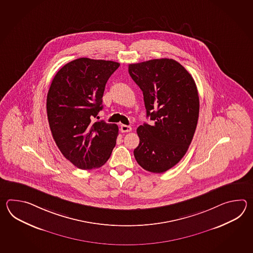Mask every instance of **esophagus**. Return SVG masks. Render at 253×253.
<instances>
[{
  "instance_id": "esophagus-1",
  "label": "esophagus",
  "mask_w": 253,
  "mask_h": 253,
  "mask_svg": "<svg viewBox=\"0 0 253 253\" xmlns=\"http://www.w3.org/2000/svg\"><path fill=\"white\" fill-rule=\"evenodd\" d=\"M120 130L122 133H126V132H130L132 130V127L130 126H126V125H121Z\"/></svg>"
}]
</instances>
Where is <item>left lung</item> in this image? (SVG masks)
<instances>
[{
    "instance_id": "obj_1",
    "label": "left lung",
    "mask_w": 253,
    "mask_h": 253,
    "mask_svg": "<svg viewBox=\"0 0 253 253\" xmlns=\"http://www.w3.org/2000/svg\"><path fill=\"white\" fill-rule=\"evenodd\" d=\"M128 72L143 91L146 117L154 121L136 130L134 158L148 172H166L183 158L194 137L200 109L195 82L172 59L129 64Z\"/></svg>"
}]
</instances>
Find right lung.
<instances>
[{
  "instance_id": "obj_1",
  "label": "right lung",
  "mask_w": 253,
  "mask_h": 253,
  "mask_svg": "<svg viewBox=\"0 0 253 253\" xmlns=\"http://www.w3.org/2000/svg\"><path fill=\"white\" fill-rule=\"evenodd\" d=\"M119 65L74 59L57 72L49 86L46 106L54 141L65 158L82 170L102 167L116 145L119 126L93 119L102 110L105 86Z\"/></svg>"
}]
</instances>
